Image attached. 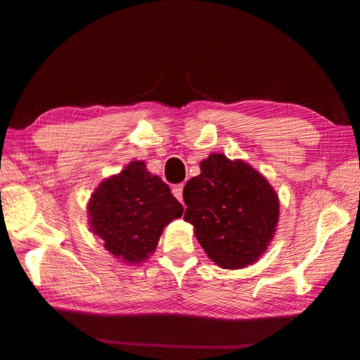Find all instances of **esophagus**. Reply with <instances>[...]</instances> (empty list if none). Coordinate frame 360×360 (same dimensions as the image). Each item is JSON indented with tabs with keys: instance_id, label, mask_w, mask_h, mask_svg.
I'll use <instances>...</instances> for the list:
<instances>
[{
	"instance_id": "esophagus-1",
	"label": "esophagus",
	"mask_w": 360,
	"mask_h": 360,
	"mask_svg": "<svg viewBox=\"0 0 360 360\" xmlns=\"http://www.w3.org/2000/svg\"><path fill=\"white\" fill-rule=\"evenodd\" d=\"M172 195L179 201H183V184H176V186L172 188Z\"/></svg>"
}]
</instances>
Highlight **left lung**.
<instances>
[{"instance_id":"left-lung-1","label":"left lung","mask_w":360,"mask_h":360,"mask_svg":"<svg viewBox=\"0 0 360 360\" xmlns=\"http://www.w3.org/2000/svg\"><path fill=\"white\" fill-rule=\"evenodd\" d=\"M200 176L183 189V219L213 263L243 269L263 255L275 237L279 198L263 174L242 159L212 153Z\"/></svg>"}]
</instances>
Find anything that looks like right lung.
<instances>
[{"mask_svg":"<svg viewBox=\"0 0 360 360\" xmlns=\"http://www.w3.org/2000/svg\"><path fill=\"white\" fill-rule=\"evenodd\" d=\"M86 212L108 252L136 266L155 252L163 228L183 214V205L143 160H132L96 188Z\"/></svg>","mask_w":360,"mask_h":360,"instance_id":"obj_1","label":"right lung"}]
</instances>
